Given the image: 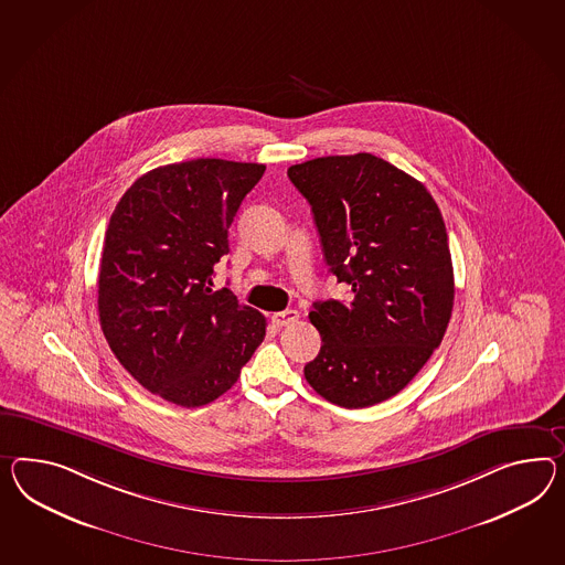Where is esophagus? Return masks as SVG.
<instances>
[{
	"label": "esophagus",
	"instance_id": "1",
	"mask_svg": "<svg viewBox=\"0 0 565 565\" xmlns=\"http://www.w3.org/2000/svg\"><path fill=\"white\" fill-rule=\"evenodd\" d=\"M273 323H275L276 328H285V326H290V323H295L297 319H299V311H295V309H287V311H278V313H273Z\"/></svg>",
	"mask_w": 565,
	"mask_h": 565
}]
</instances>
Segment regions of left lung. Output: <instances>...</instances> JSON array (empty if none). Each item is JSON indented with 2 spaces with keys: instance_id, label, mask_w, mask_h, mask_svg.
I'll return each mask as SVG.
<instances>
[{
  "instance_id": "8db88e82",
  "label": "left lung",
  "mask_w": 565,
  "mask_h": 565,
  "mask_svg": "<svg viewBox=\"0 0 565 565\" xmlns=\"http://www.w3.org/2000/svg\"><path fill=\"white\" fill-rule=\"evenodd\" d=\"M311 204L323 258L347 301H316L321 335L305 364L328 402L356 409L399 393L440 347L455 278L440 209L416 178L371 153L290 166Z\"/></svg>"
}]
</instances>
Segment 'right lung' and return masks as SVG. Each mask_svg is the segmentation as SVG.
<instances>
[{
  "label": "right lung",
  "instance_id": "1",
  "mask_svg": "<svg viewBox=\"0 0 565 565\" xmlns=\"http://www.w3.org/2000/svg\"><path fill=\"white\" fill-rule=\"evenodd\" d=\"M264 170L215 158L161 166L135 180L108 223L102 332L130 375L172 404L215 402L266 335L260 311L211 289L233 217Z\"/></svg>",
  "mask_w": 565,
  "mask_h": 565
}]
</instances>
